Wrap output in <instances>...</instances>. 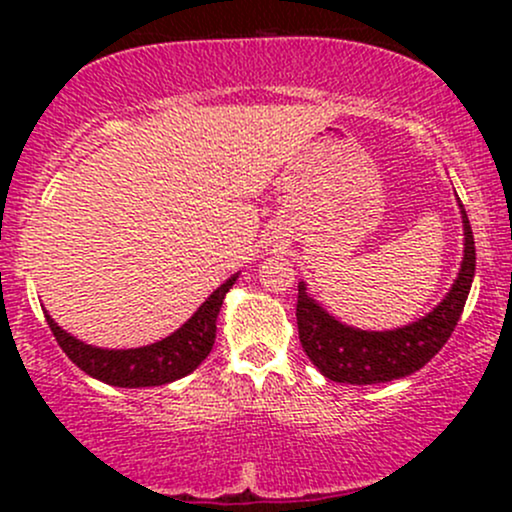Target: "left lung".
I'll list each match as a JSON object with an SVG mask.
<instances>
[{"instance_id":"1","label":"left lung","mask_w":512,"mask_h":512,"mask_svg":"<svg viewBox=\"0 0 512 512\" xmlns=\"http://www.w3.org/2000/svg\"><path fill=\"white\" fill-rule=\"evenodd\" d=\"M460 202V197H457ZM464 257L457 279L450 291L431 313L409 322L404 327L385 332H368L349 327L332 317L308 293V284L298 281V337H301L305 356L313 361L325 378L346 385H375L390 383L424 368L448 342L457 320H460L469 289H472L474 269H477V250H474L472 226L467 211L460 202Z\"/></svg>"}]
</instances>
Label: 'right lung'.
<instances>
[{"instance_id":"add662e5","label":"right lung","mask_w":512,"mask_h":512,"mask_svg":"<svg viewBox=\"0 0 512 512\" xmlns=\"http://www.w3.org/2000/svg\"><path fill=\"white\" fill-rule=\"evenodd\" d=\"M238 274L226 279L211 296L197 308V313L168 334L161 342L139 349H101L76 339L67 330H62L52 317L45 313L52 334L62 351L72 358L86 375L115 387H158L173 380L185 378L209 356L216 339V317L226 298L228 289H233Z\"/></svg>"}]
</instances>
